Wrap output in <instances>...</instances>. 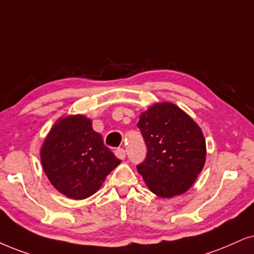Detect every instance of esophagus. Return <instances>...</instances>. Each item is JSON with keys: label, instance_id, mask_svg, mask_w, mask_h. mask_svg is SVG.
I'll use <instances>...</instances> for the list:
<instances>
[{"label": "esophagus", "instance_id": "obj_1", "mask_svg": "<svg viewBox=\"0 0 254 254\" xmlns=\"http://www.w3.org/2000/svg\"><path fill=\"white\" fill-rule=\"evenodd\" d=\"M115 155H116L117 158L124 159L125 158V150L122 149V147H118V149L115 150Z\"/></svg>", "mask_w": 254, "mask_h": 254}]
</instances>
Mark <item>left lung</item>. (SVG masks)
<instances>
[{
    "mask_svg": "<svg viewBox=\"0 0 254 254\" xmlns=\"http://www.w3.org/2000/svg\"><path fill=\"white\" fill-rule=\"evenodd\" d=\"M137 127L147 149L137 170L149 190L162 198L188 191L206 159V143L198 124L176 104L163 102L142 112Z\"/></svg>",
    "mask_w": 254,
    "mask_h": 254,
    "instance_id": "left-lung-1",
    "label": "left lung"
}]
</instances>
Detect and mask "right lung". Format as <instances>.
Masks as SVG:
<instances>
[{
	"label": "right lung",
	"instance_id": "add662e5",
	"mask_svg": "<svg viewBox=\"0 0 254 254\" xmlns=\"http://www.w3.org/2000/svg\"><path fill=\"white\" fill-rule=\"evenodd\" d=\"M41 162L57 191L85 199L98 191L121 160L104 145L92 122L83 115L61 117L41 147Z\"/></svg>",
	"mask_w": 254,
	"mask_h": 254
}]
</instances>
